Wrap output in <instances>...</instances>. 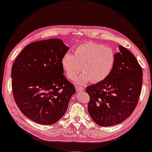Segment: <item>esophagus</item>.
<instances>
[{
  "label": "esophagus",
  "mask_w": 152,
  "mask_h": 152,
  "mask_svg": "<svg viewBox=\"0 0 152 152\" xmlns=\"http://www.w3.org/2000/svg\"><path fill=\"white\" fill-rule=\"evenodd\" d=\"M76 89H77V90H78V91H83L84 88L81 86H76Z\"/></svg>",
  "instance_id": "obj_1"
}]
</instances>
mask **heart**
I'll return each mask as SVG.
<instances>
[{"mask_svg": "<svg viewBox=\"0 0 152 152\" xmlns=\"http://www.w3.org/2000/svg\"><path fill=\"white\" fill-rule=\"evenodd\" d=\"M116 61V53L103 44L88 42L77 47L73 54L66 53L61 63L69 79L74 80L81 71L77 82L83 85L88 81L97 83L105 79L113 70Z\"/></svg>", "mask_w": 152, "mask_h": 152, "instance_id": "obj_1", "label": "heart"}]
</instances>
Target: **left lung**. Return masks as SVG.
Wrapping results in <instances>:
<instances>
[{"label": "left lung", "instance_id": "8db88e82", "mask_svg": "<svg viewBox=\"0 0 152 152\" xmlns=\"http://www.w3.org/2000/svg\"><path fill=\"white\" fill-rule=\"evenodd\" d=\"M110 74L99 83L87 87L88 110L101 126L117 125L126 120L137 105L142 88V68L135 56L119 46Z\"/></svg>", "mask_w": 152, "mask_h": 152}]
</instances>
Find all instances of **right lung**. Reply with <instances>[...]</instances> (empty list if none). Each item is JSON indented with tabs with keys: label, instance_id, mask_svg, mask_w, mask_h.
I'll use <instances>...</instances> for the list:
<instances>
[{
	"label": "right lung",
	"instance_id": "1",
	"mask_svg": "<svg viewBox=\"0 0 152 152\" xmlns=\"http://www.w3.org/2000/svg\"><path fill=\"white\" fill-rule=\"evenodd\" d=\"M68 50L60 39L35 42L25 47L12 66L15 101L21 113L37 123L58 121L75 93L61 63Z\"/></svg>",
	"mask_w": 152,
	"mask_h": 152
}]
</instances>
